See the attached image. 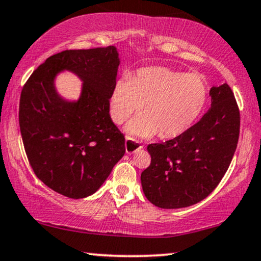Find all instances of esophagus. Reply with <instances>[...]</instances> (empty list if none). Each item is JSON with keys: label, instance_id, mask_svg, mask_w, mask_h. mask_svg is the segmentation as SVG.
<instances>
[{"label": "esophagus", "instance_id": "34e87169", "mask_svg": "<svg viewBox=\"0 0 261 261\" xmlns=\"http://www.w3.org/2000/svg\"><path fill=\"white\" fill-rule=\"evenodd\" d=\"M143 147L140 142L134 140V138H130V137H126V140H125V150H126L127 154H134L136 153L138 149H141V148Z\"/></svg>", "mask_w": 261, "mask_h": 261}]
</instances>
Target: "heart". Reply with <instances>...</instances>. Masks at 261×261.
<instances>
[{"instance_id": "b5f03b06", "label": "heart", "mask_w": 261, "mask_h": 261, "mask_svg": "<svg viewBox=\"0 0 261 261\" xmlns=\"http://www.w3.org/2000/svg\"><path fill=\"white\" fill-rule=\"evenodd\" d=\"M207 97L208 87L202 75L167 67L141 68L133 78L125 75L114 83L111 117L123 124L144 106L146 113L127 124V133L137 137L160 133L161 137L172 138L195 123Z\"/></svg>"}]
</instances>
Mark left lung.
Wrapping results in <instances>:
<instances>
[{
	"instance_id": "obj_1",
	"label": "left lung",
	"mask_w": 261,
	"mask_h": 261,
	"mask_svg": "<svg viewBox=\"0 0 261 261\" xmlns=\"http://www.w3.org/2000/svg\"><path fill=\"white\" fill-rule=\"evenodd\" d=\"M211 108L186 133L147 147L151 161L141 173L144 195L156 207L200 202L229 169L240 136V111L226 83L210 90Z\"/></svg>"
}]
</instances>
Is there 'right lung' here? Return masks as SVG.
Instances as JSON below:
<instances>
[{
	"label": "right lung",
	"instance_id": "obj_1",
	"mask_svg": "<svg viewBox=\"0 0 261 261\" xmlns=\"http://www.w3.org/2000/svg\"><path fill=\"white\" fill-rule=\"evenodd\" d=\"M120 60L117 48L65 50L30 75L20 95L19 125L29 163L45 186L71 199L94 194L125 154L110 115ZM71 70L84 82L77 101L61 98L55 77Z\"/></svg>",
	"mask_w": 261,
	"mask_h": 261
}]
</instances>
